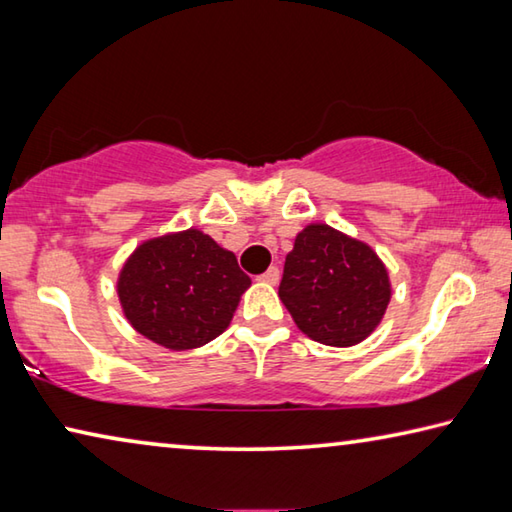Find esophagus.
<instances>
[{
    "label": "esophagus",
    "mask_w": 512,
    "mask_h": 512,
    "mask_svg": "<svg viewBox=\"0 0 512 512\" xmlns=\"http://www.w3.org/2000/svg\"><path fill=\"white\" fill-rule=\"evenodd\" d=\"M259 280L266 282V284H277V282H280V268H277V266H271V268H268L266 273L259 275Z\"/></svg>",
    "instance_id": "esophagus-1"
}]
</instances>
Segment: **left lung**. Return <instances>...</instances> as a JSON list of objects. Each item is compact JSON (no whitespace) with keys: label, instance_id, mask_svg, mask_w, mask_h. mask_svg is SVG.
I'll return each instance as SVG.
<instances>
[{"label":"left lung","instance_id":"1","mask_svg":"<svg viewBox=\"0 0 512 512\" xmlns=\"http://www.w3.org/2000/svg\"><path fill=\"white\" fill-rule=\"evenodd\" d=\"M280 300L311 341L350 348L381 323L391 280L368 244L325 223H309L284 262Z\"/></svg>","mask_w":512,"mask_h":512}]
</instances>
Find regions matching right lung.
<instances>
[{"instance_id":"right-lung-1","label":"right lung","mask_w":512,"mask_h":512,"mask_svg":"<svg viewBox=\"0 0 512 512\" xmlns=\"http://www.w3.org/2000/svg\"><path fill=\"white\" fill-rule=\"evenodd\" d=\"M250 277L235 253L189 228L144 241L117 280L124 316L146 339L169 350H194L230 325Z\"/></svg>"}]
</instances>
